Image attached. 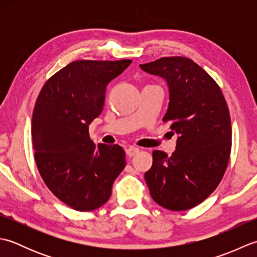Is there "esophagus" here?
Wrapping results in <instances>:
<instances>
[{"instance_id": "1", "label": "esophagus", "mask_w": 257, "mask_h": 257, "mask_svg": "<svg viewBox=\"0 0 257 257\" xmlns=\"http://www.w3.org/2000/svg\"><path fill=\"white\" fill-rule=\"evenodd\" d=\"M139 151H140V150H139L138 148H136V147H129V148L125 149V154H127L128 157L132 158V157L137 155Z\"/></svg>"}]
</instances>
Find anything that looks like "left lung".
<instances>
[{"instance_id": "obj_1", "label": "left lung", "mask_w": 257, "mask_h": 257, "mask_svg": "<svg viewBox=\"0 0 257 257\" xmlns=\"http://www.w3.org/2000/svg\"><path fill=\"white\" fill-rule=\"evenodd\" d=\"M166 79L169 107L163 121L178 135L172 156L155 150L145 180L156 203L171 211L200 204L224 176L232 147L231 117L222 90L192 59L173 56L141 64Z\"/></svg>"}]
</instances>
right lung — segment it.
I'll return each instance as SVG.
<instances>
[{"label":"right lung","instance_id":"add662e5","mask_svg":"<svg viewBox=\"0 0 257 257\" xmlns=\"http://www.w3.org/2000/svg\"><path fill=\"white\" fill-rule=\"evenodd\" d=\"M132 61H76L48 79L32 117V143L43 181L80 212L100 207L125 167L118 145L96 146L89 124L102 111L106 87Z\"/></svg>","mask_w":257,"mask_h":257}]
</instances>
